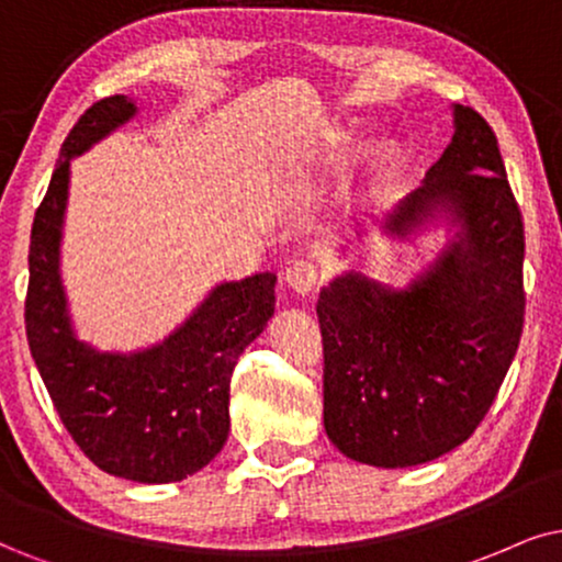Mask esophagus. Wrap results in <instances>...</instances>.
Masks as SVG:
<instances>
[{"instance_id": "esophagus-1", "label": "esophagus", "mask_w": 562, "mask_h": 562, "mask_svg": "<svg viewBox=\"0 0 562 562\" xmlns=\"http://www.w3.org/2000/svg\"><path fill=\"white\" fill-rule=\"evenodd\" d=\"M285 282L288 288H293L297 295H308L314 293L318 282H322V269H318L314 261L297 259L285 269Z\"/></svg>"}]
</instances>
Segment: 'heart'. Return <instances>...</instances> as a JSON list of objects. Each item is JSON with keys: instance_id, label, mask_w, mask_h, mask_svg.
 I'll return each instance as SVG.
<instances>
[{"instance_id": "b5f03b06", "label": "heart", "mask_w": 562, "mask_h": 562, "mask_svg": "<svg viewBox=\"0 0 562 562\" xmlns=\"http://www.w3.org/2000/svg\"><path fill=\"white\" fill-rule=\"evenodd\" d=\"M347 142H350V130L347 126L324 122L303 142V147L297 150V162L301 166H326V162L337 160L345 153Z\"/></svg>"}]
</instances>
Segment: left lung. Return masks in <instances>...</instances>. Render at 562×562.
Here are the masks:
<instances>
[{
    "instance_id": "left-lung-1",
    "label": "left lung",
    "mask_w": 562,
    "mask_h": 562,
    "mask_svg": "<svg viewBox=\"0 0 562 562\" xmlns=\"http://www.w3.org/2000/svg\"><path fill=\"white\" fill-rule=\"evenodd\" d=\"M438 215L457 236L409 288L345 272L318 295L326 436L371 467L425 464L464 443L521 339V210L498 139L470 105H453L451 145L383 228L404 238Z\"/></svg>"
}]
</instances>
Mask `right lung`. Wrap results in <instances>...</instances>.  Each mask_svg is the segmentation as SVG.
I'll list each match as a JSON object with an SVG mask.
<instances>
[{
    "mask_svg": "<svg viewBox=\"0 0 562 562\" xmlns=\"http://www.w3.org/2000/svg\"><path fill=\"white\" fill-rule=\"evenodd\" d=\"M134 113L132 98H103L64 139L33 217L25 331L48 396L85 457L113 477L166 485L207 467L228 440L233 368L274 314L277 277L223 282L150 350L98 352L77 339L59 274L69 160Z\"/></svg>",
    "mask_w": 562,
    "mask_h": 562,
    "instance_id": "obj_1",
    "label": "right lung"
}]
</instances>
